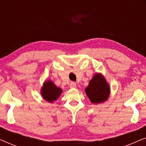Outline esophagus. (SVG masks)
Masks as SVG:
<instances>
[{
	"mask_svg": "<svg viewBox=\"0 0 146 146\" xmlns=\"http://www.w3.org/2000/svg\"><path fill=\"white\" fill-rule=\"evenodd\" d=\"M76 87V82H72L70 84V88H75Z\"/></svg>",
	"mask_w": 146,
	"mask_h": 146,
	"instance_id": "esophagus-1",
	"label": "esophagus"
}]
</instances>
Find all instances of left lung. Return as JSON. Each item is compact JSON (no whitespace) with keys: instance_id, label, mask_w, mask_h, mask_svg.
I'll return each instance as SVG.
<instances>
[{"instance_id":"1","label":"left lung","mask_w":146,"mask_h":146,"mask_svg":"<svg viewBox=\"0 0 146 146\" xmlns=\"http://www.w3.org/2000/svg\"><path fill=\"white\" fill-rule=\"evenodd\" d=\"M85 92L92 104H98L104 102L110 94V87L101 73L95 74L86 88Z\"/></svg>"}]
</instances>
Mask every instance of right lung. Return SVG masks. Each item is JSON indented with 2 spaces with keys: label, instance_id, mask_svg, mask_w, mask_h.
Returning a JSON list of instances; mask_svg holds the SVG:
<instances>
[{
  "label": "right lung",
  "instance_id": "1",
  "mask_svg": "<svg viewBox=\"0 0 146 146\" xmlns=\"http://www.w3.org/2000/svg\"><path fill=\"white\" fill-rule=\"evenodd\" d=\"M62 93V90L56 86L53 82L50 80H48L43 83V86L40 90L42 98L50 103H52L57 100Z\"/></svg>",
  "mask_w": 146,
  "mask_h": 146
}]
</instances>
